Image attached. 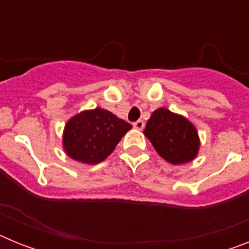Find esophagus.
Instances as JSON below:
<instances>
[{"instance_id":"1","label":"esophagus","mask_w":249,"mask_h":249,"mask_svg":"<svg viewBox=\"0 0 249 249\" xmlns=\"http://www.w3.org/2000/svg\"><path fill=\"white\" fill-rule=\"evenodd\" d=\"M133 127H135L136 129H138V131H142V129L144 128V122L142 120L136 121V122L133 123Z\"/></svg>"}]
</instances>
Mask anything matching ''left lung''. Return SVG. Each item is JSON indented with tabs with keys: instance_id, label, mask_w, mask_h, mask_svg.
<instances>
[{
	"instance_id": "1",
	"label": "left lung",
	"mask_w": 249,
	"mask_h": 249,
	"mask_svg": "<svg viewBox=\"0 0 249 249\" xmlns=\"http://www.w3.org/2000/svg\"><path fill=\"white\" fill-rule=\"evenodd\" d=\"M143 135L160 157L171 164L188 163L197 157L201 147L198 132L182 114L160 107L147 121Z\"/></svg>"
}]
</instances>
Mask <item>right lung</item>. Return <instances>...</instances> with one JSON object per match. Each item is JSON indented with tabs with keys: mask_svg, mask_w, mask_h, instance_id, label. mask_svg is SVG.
Returning a JSON list of instances; mask_svg holds the SVG:
<instances>
[{
	"mask_svg": "<svg viewBox=\"0 0 249 249\" xmlns=\"http://www.w3.org/2000/svg\"><path fill=\"white\" fill-rule=\"evenodd\" d=\"M131 128L129 123L107 109H85L65 124L63 151L77 162L97 164L111 155Z\"/></svg>",
	"mask_w": 249,
	"mask_h": 249,
	"instance_id": "right-lung-1",
	"label": "right lung"
}]
</instances>
